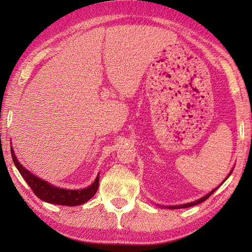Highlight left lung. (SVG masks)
I'll list each match as a JSON object with an SVG mask.
<instances>
[{"instance_id":"8db88e82","label":"left lung","mask_w":252,"mask_h":252,"mask_svg":"<svg viewBox=\"0 0 252 252\" xmlns=\"http://www.w3.org/2000/svg\"><path fill=\"white\" fill-rule=\"evenodd\" d=\"M233 172V170L231 171V172H229V174L227 175V178H228V176L229 175H231V173ZM226 178V179H227ZM225 179V180H226ZM225 180H224V181H225ZM224 181L222 182V183H224ZM221 185V184H220ZM219 187H220V186H218L217 187V189H213L212 191H210V192H209V194L208 195H206L205 197H202V198H200V199H198V200H196V201H192V202H189V203H185V205H181V206H168V207H164V208H168V209H181V208H189V207H192V206H196V205H198V203H200V202H202V201H205L206 199H208V198L209 197H210L212 194H213V192H215L218 189H219ZM160 207H162V206H160Z\"/></svg>"}]
</instances>
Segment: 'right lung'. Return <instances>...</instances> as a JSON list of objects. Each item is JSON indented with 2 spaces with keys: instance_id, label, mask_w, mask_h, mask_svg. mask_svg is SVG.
I'll return each mask as SVG.
<instances>
[{
  "instance_id": "obj_1",
  "label": "right lung",
  "mask_w": 252,
  "mask_h": 252,
  "mask_svg": "<svg viewBox=\"0 0 252 252\" xmlns=\"http://www.w3.org/2000/svg\"><path fill=\"white\" fill-rule=\"evenodd\" d=\"M10 152H12V158L16 168L18 169L21 176H23L24 180L28 183L32 191H33L41 200L50 202V203H55V205H61V206H71V207L79 206V205H82L84 202H87L89 199H91L98 189L99 174L93 182V184L87 187V189H78V190L58 189V187L53 186L50 183H47L46 181L41 180L34 174L30 173L28 170L25 169L23 165L20 164V162L15 156L12 147H10Z\"/></svg>"
}]
</instances>
